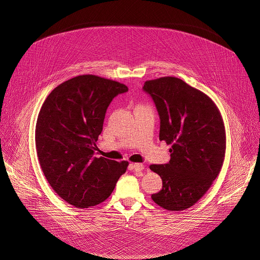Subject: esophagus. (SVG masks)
<instances>
[{"instance_id": "esophagus-1", "label": "esophagus", "mask_w": 260, "mask_h": 260, "mask_svg": "<svg viewBox=\"0 0 260 260\" xmlns=\"http://www.w3.org/2000/svg\"><path fill=\"white\" fill-rule=\"evenodd\" d=\"M133 169L136 171V172H141L143 171L144 169V166L142 165V163H133Z\"/></svg>"}]
</instances>
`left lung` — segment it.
<instances>
[{
	"mask_svg": "<svg viewBox=\"0 0 260 260\" xmlns=\"http://www.w3.org/2000/svg\"><path fill=\"white\" fill-rule=\"evenodd\" d=\"M143 89L157 107L159 139L172 145L169 163L149 166L162 179V188L152 199L168 211L186 210L221 171L226 147L221 114L208 94L179 78L148 80Z\"/></svg>",
	"mask_w": 260,
	"mask_h": 260,
	"instance_id": "left-lung-1",
	"label": "left lung"
}]
</instances>
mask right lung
Listing matches in <instances>:
<instances>
[{
  "mask_svg": "<svg viewBox=\"0 0 260 260\" xmlns=\"http://www.w3.org/2000/svg\"><path fill=\"white\" fill-rule=\"evenodd\" d=\"M127 86L94 75L63 82L45 99L37 120L36 148L50 186L78 209L111 196L127 161L94 157L108 105Z\"/></svg>",
  "mask_w": 260,
  "mask_h": 260,
  "instance_id": "obj_1",
  "label": "right lung"
}]
</instances>
